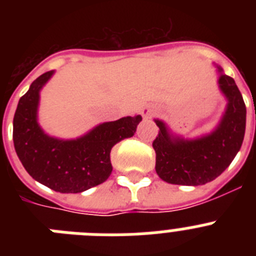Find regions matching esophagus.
I'll return each mask as SVG.
<instances>
[{
	"mask_svg": "<svg viewBox=\"0 0 256 256\" xmlns=\"http://www.w3.org/2000/svg\"><path fill=\"white\" fill-rule=\"evenodd\" d=\"M156 110L152 108V106H144L141 110V115L144 118V119H148V118H152L155 115Z\"/></svg>",
	"mask_w": 256,
	"mask_h": 256,
	"instance_id": "esophagus-1",
	"label": "esophagus"
}]
</instances>
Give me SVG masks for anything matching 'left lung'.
I'll return each instance as SVG.
<instances>
[{
	"mask_svg": "<svg viewBox=\"0 0 256 256\" xmlns=\"http://www.w3.org/2000/svg\"><path fill=\"white\" fill-rule=\"evenodd\" d=\"M218 84L228 104L220 123L210 134L196 140L173 137L162 120L156 119L159 134L152 142L156 173L165 182L200 186L212 182L230 166L241 148L245 136L246 106L234 78L218 68Z\"/></svg>",
	"mask_w": 256,
	"mask_h": 256,
	"instance_id": "1",
	"label": "left lung"
}]
</instances>
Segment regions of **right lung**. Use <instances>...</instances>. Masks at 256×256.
<instances>
[{"label": "right lung", "instance_id": "right-lung-1", "mask_svg": "<svg viewBox=\"0 0 256 256\" xmlns=\"http://www.w3.org/2000/svg\"><path fill=\"white\" fill-rule=\"evenodd\" d=\"M54 72L38 76L20 97L14 115L15 151L29 176L61 194H79L105 182L112 170L114 144L136 133L141 115L97 126L80 138L58 140L47 136L37 122L40 91Z\"/></svg>", "mask_w": 256, "mask_h": 256}]
</instances>
